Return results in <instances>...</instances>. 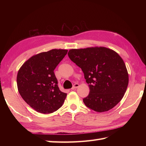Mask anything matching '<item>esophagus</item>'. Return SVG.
Masks as SVG:
<instances>
[{
  "instance_id": "34e87169",
  "label": "esophagus",
  "mask_w": 146,
  "mask_h": 146,
  "mask_svg": "<svg viewBox=\"0 0 146 146\" xmlns=\"http://www.w3.org/2000/svg\"><path fill=\"white\" fill-rule=\"evenodd\" d=\"M78 86H79V84H78V83H75V84L73 85L72 89H75V88H78Z\"/></svg>"
}]
</instances>
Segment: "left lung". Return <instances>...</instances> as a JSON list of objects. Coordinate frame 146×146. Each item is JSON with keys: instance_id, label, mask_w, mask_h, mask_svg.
Masks as SVG:
<instances>
[{"instance_id": "8db88e82", "label": "left lung", "mask_w": 146, "mask_h": 146, "mask_svg": "<svg viewBox=\"0 0 146 146\" xmlns=\"http://www.w3.org/2000/svg\"><path fill=\"white\" fill-rule=\"evenodd\" d=\"M68 56L84 73L90 93L83 99L86 107L107 111L122 100L129 83L125 64L118 53L105 47L72 49Z\"/></svg>"}]
</instances>
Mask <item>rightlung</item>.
Listing matches in <instances>:
<instances>
[{
	"label": "right lung",
	"mask_w": 146,
	"mask_h": 146,
	"mask_svg": "<svg viewBox=\"0 0 146 146\" xmlns=\"http://www.w3.org/2000/svg\"><path fill=\"white\" fill-rule=\"evenodd\" d=\"M67 52L66 49H54L34 55L18 71V91L38 112L52 113L64 103L67 94L59 89L54 70Z\"/></svg>",
	"instance_id": "add662e5"
}]
</instances>
